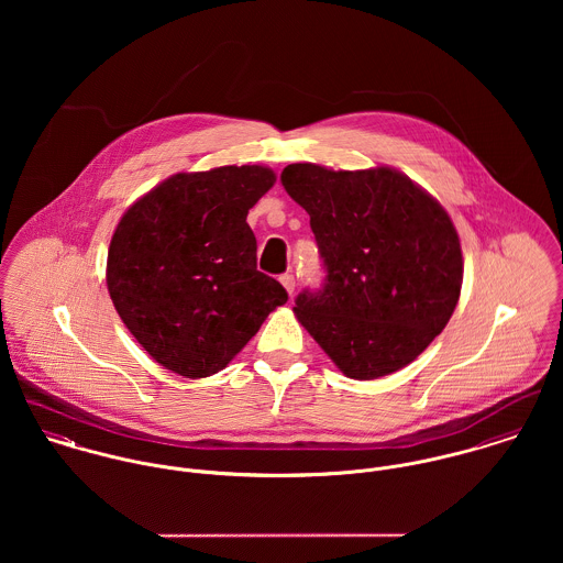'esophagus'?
<instances>
[{
    "instance_id": "obj_1",
    "label": "esophagus",
    "mask_w": 563,
    "mask_h": 563,
    "mask_svg": "<svg viewBox=\"0 0 563 563\" xmlns=\"http://www.w3.org/2000/svg\"><path fill=\"white\" fill-rule=\"evenodd\" d=\"M279 282H282V286L286 288V292H288V295H292V292H295L297 279H295V275H292V273H286V275H282V277H279Z\"/></svg>"
}]
</instances>
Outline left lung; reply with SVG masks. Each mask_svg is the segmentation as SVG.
Returning <instances> with one entry per match:
<instances>
[{
  "label": "left lung",
  "instance_id": "obj_1",
  "mask_svg": "<svg viewBox=\"0 0 563 563\" xmlns=\"http://www.w3.org/2000/svg\"><path fill=\"white\" fill-rule=\"evenodd\" d=\"M282 184L310 214L327 271L321 290L297 297V319L351 379L401 371L460 301L464 260L451 217L390 166L299 162L282 170Z\"/></svg>",
  "mask_w": 563,
  "mask_h": 563
}]
</instances>
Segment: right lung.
Masks as SVG:
<instances>
[{
    "instance_id": "obj_1",
    "label": "right lung",
    "mask_w": 563,
    "mask_h": 563,
    "mask_svg": "<svg viewBox=\"0 0 563 563\" xmlns=\"http://www.w3.org/2000/svg\"><path fill=\"white\" fill-rule=\"evenodd\" d=\"M275 184L268 166L175 173L121 217L106 266L114 310L166 371H223L288 301L255 266L249 210Z\"/></svg>"
}]
</instances>
